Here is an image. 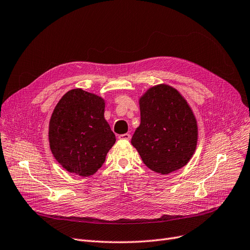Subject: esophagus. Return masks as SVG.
<instances>
[{
    "label": "esophagus",
    "instance_id": "34e87169",
    "mask_svg": "<svg viewBox=\"0 0 250 250\" xmlns=\"http://www.w3.org/2000/svg\"><path fill=\"white\" fill-rule=\"evenodd\" d=\"M130 138H131V135L128 134V133H125V134H121L119 135V139H124V140H129Z\"/></svg>",
    "mask_w": 250,
    "mask_h": 250
}]
</instances>
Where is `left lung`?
Instances as JSON below:
<instances>
[{"mask_svg":"<svg viewBox=\"0 0 250 250\" xmlns=\"http://www.w3.org/2000/svg\"><path fill=\"white\" fill-rule=\"evenodd\" d=\"M140 125L131 144L151 171L167 175L184 167L197 146L195 116L176 88L159 84L139 99Z\"/></svg>","mask_w":250,"mask_h":250,"instance_id":"8db88e82","label":"left lung"}]
</instances>
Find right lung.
Instances as JSON below:
<instances>
[{"instance_id": "add662e5", "label": "right lung", "mask_w": 250, "mask_h": 250, "mask_svg": "<svg viewBox=\"0 0 250 250\" xmlns=\"http://www.w3.org/2000/svg\"><path fill=\"white\" fill-rule=\"evenodd\" d=\"M104 100L81 88L59 101L49 125L54 158L69 173L88 177L105 161L116 137L105 121Z\"/></svg>"}]
</instances>
